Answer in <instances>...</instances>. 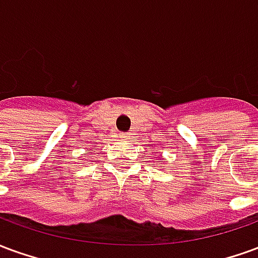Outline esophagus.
I'll list each match as a JSON object with an SVG mask.
<instances>
[{
	"mask_svg": "<svg viewBox=\"0 0 258 258\" xmlns=\"http://www.w3.org/2000/svg\"><path fill=\"white\" fill-rule=\"evenodd\" d=\"M120 137H121V138H127V137H128V134H127V133H121V135H120Z\"/></svg>",
	"mask_w": 258,
	"mask_h": 258,
	"instance_id": "34e87169",
	"label": "esophagus"
}]
</instances>
